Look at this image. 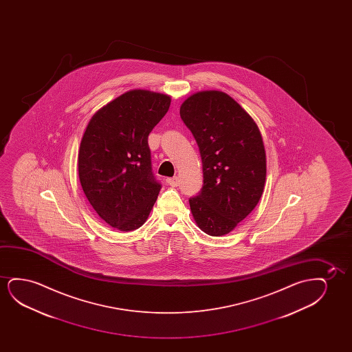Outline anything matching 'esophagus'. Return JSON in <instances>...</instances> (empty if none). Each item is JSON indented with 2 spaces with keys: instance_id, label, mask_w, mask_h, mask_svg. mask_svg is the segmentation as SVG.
I'll list each match as a JSON object with an SVG mask.
<instances>
[{
  "instance_id": "1",
  "label": "esophagus",
  "mask_w": 352,
  "mask_h": 352,
  "mask_svg": "<svg viewBox=\"0 0 352 352\" xmlns=\"http://www.w3.org/2000/svg\"><path fill=\"white\" fill-rule=\"evenodd\" d=\"M167 183L170 186H173V188H177L179 186V184H180V180H179L178 177H173V178L167 179Z\"/></svg>"
}]
</instances>
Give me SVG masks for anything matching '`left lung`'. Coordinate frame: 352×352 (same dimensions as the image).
<instances>
[{
	"label": "left lung",
	"instance_id": "obj_1",
	"mask_svg": "<svg viewBox=\"0 0 352 352\" xmlns=\"http://www.w3.org/2000/svg\"><path fill=\"white\" fill-rule=\"evenodd\" d=\"M180 116L202 159V188L188 199L193 219L209 236H225L254 210L263 192L267 169L260 130L221 91L188 97Z\"/></svg>",
	"mask_w": 352,
	"mask_h": 352
}]
</instances>
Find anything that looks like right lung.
Returning <instances> with one entry per match:
<instances>
[{
    "mask_svg": "<svg viewBox=\"0 0 352 352\" xmlns=\"http://www.w3.org/2000/svg\"><path fill=\"white\" fill-rule=\"evenodd\" d=\"M169 106L167 95L132 90L97 111L84 132L79 179L109 226L133 231L149 217L162 185L153 173L148 137Z\"/></svg>",
    "mask_w": 352,
    "mask_h": 352,
    "instance_id": "obj_1",
    "label": "right lung"
}]
</instances>
